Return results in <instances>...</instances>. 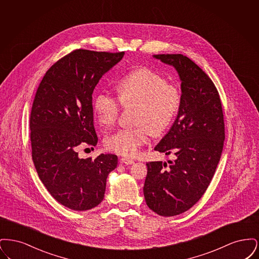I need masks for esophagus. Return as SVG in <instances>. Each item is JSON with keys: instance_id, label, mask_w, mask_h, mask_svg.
<instances>
[{"instance_id": "1", "label": "esophagus", "mask_w": 259, "mask_h": 259, "mask_svg": "<svg viewBox=\"0 0 259 259\" xmlns=\"http://www.w3.org/2000/svg\"><path fill=\"white\" fill-rule=\"evenodd\" d=\"M120 162L123 163L125 165H132V164L134 163V160L131 159V158H128V157H122V158L120 159Z\"/></svg>"}]
</instances>
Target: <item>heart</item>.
<instances>
[{
	"label": "heart",
	"mask_w": 259,
	"mask_h": 259,
	"mask_svg": "<svg viewBox=\"0 0 259 259\" xmlns=\"http://www.w3.org/2000/svg\"><path fill=\"white\" fill-rule=\"evenodd\" d=\"M118 99L102 90L93 109L100 123L111 126L118 117L120 103L139 105L135 128H121L106 139V147L124 156H135L152 134H160L172 125L182 105L180 88L149 69L142 68L124 75L116 84Z\"/></svg>",
	"instance_id": "b5f03b06"
}]
</instances>
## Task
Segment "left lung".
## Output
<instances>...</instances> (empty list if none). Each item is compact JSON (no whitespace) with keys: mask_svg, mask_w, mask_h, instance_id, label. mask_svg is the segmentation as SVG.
Listing matches in <instances>:
<instances>
[{"mask_svg":"<svg viewBox=\"0 0 259 259\" xmlns=\"http://www.w3.org/2000/svg\"><path fill=\"white\" fill-rule=\"evenodd\" d=\"M153 58L172 66L182 81V105L169 132L154 148L176 159L147 163L144 195L148 208L174 217L194 206L207 190L225 139L222 102L213 82L183 54Z\"/></svg>","mask_w":259,"mask_h":259,"instance_id":"obj_1","label":"left lung"}]
</instances>
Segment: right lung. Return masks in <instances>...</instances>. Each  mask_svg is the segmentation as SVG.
<instances>
[{
    "label": "right lung",
    "mask_w": 259,
    "mask_h": 259,
    "mask_svg": "<svg viewBox=\"0 0 259 259\" xmlns=\"http://www.w3.org/2000/svg\"><path fill=\"white\" fill-rule=\"evenodd\" d=\"M124 52L76 50L52 65L41 79L30 116L32 158L51 196L74 210L103 201L114 154L79 158L80 144L98 143L92 94L100 78L123 58Z\"/></svg>",
    "instance_id": "right-lung-1"
}]
</instances>
